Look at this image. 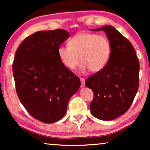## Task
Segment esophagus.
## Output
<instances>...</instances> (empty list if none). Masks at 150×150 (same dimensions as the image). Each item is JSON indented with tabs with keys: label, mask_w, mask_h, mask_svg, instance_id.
Wrapping results in <instances>:
<instances>
[{
	"label": "esophagus",
	"mask_w": 150,
	"mask_h": 150,
	"mask_svg": "<svg viewBox=\"0 0 150 150\" xmlns=\"http://www.w3.org/2000/svg\"><path fill=\"white\" fill-rule=\"evenodd\" d=\"M81 88H83L84 87H85V80L83 79V78H81Z\"/></svg>",
	"instance_id": "34e87169"
}]
</instances>
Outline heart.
Masks as SVG:
<instances>
[{
	"instance_id": "obj_1",
	"label": "heart",
	"mask_w": 150,
	"mask_h": 150,
	"mask_svg": "<svg viewBox=\"0 0 150 150\" xmlns=\"http://www.w3.org/2000/svg\"><path fill=\"white\" fill-rule=\"evenodd\" d=\"M68 45L59 46L58 55L69 69H75L80 59L83 71L88 68L91 72H98L107 64L111 48L109 40L104 35L81 32L69 41Z\"/></svg>"
}]
</instances>
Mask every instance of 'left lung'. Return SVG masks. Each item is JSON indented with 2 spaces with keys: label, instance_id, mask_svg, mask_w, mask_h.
<instances>
[{
  "label": "left lung",
  "instance_id": "obj_1",
  "mask_svg": "<svg viewBox=\"0 0 150 150\" xmlns=\"http://www.w3.org/2000/svg\"><path fill=\"white\" fill-rule=\"evenodd\" d=\"M91 30L104 31L111 50L106 66L85 81L94 94L90 110L97 119L110 121L124 114L134 100L139 88V62L130 41L113 26Z\"/></svg>",
  "mask_w": 150,
  "mask_h": 150
}]
</instances>
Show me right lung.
I'll return each mask as SVG.
<instances>
[{"label":"right lung","mask_w":150,"mask_h":150,"mask_svg":"<svg viewBox=\"0 0 150 150\" xmlns=\"http://www.w3.org/2000/svg\"><path fill=\"white\" fill-rule=\"evenodd\" d=\"M69 37L63 29L38 31L16 50L13 66L20 101L36 120L51 124L63 118L81 81L61 62L58 48Z\"/></svg>","instance_id":"obj_1"}]
</instances>
